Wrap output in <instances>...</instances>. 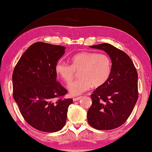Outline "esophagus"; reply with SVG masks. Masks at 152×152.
Masks as SVG:
<instances>
[{
	"instance_id": "1",
	"label": "esophagus",
	"mask_w": 152,
	"mask_h": 152,
	"mask_svg": "<svg viewBox=\"0 0 152 152\" xmlns=\"http://www.w3.org/2000/svg\"><path fill=\"white\" fill-rule=\"evenodd\" d=\"M81 98H82V96H78V97H74V98H73V101H78V100H80Z\"/></svg>"
}]
</instances>
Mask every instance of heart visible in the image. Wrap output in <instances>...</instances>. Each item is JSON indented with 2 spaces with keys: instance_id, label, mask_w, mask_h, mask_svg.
Returning a JSON list of instances; mask_svg holds the SVG:
<instances>
[{
  "instance_id": "heart-1",
  "label": "heart",
  "mask_w": 152,
  "mask_h": 152,
  "mask_svg": "<svg viewBox=\"0 0 152 152\" xmlns=\"http://www.w3.org/2000/svg\"><path fill=\"white\" fill-rule=\"evenodd\" d=\"M111 59L104 53L82 52L71 58V65L58 61L55 70L64 82L70 83L79 72L80 78L71 83L68 89L72 95H79L90 89L92 85L99 87L108 80L111 73Z\"/></svg>"
}]
</instances>
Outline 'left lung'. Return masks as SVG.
<instances>
[{"instance_id": "left-lung-1", "label": "left lung", "mask_w": 152, "mask_h": 152, "mask_svg": "<svg viewBox=\"0 0 152 152\" xmlns=\"http://www.w3.org/2000/svg\"><path fill=\"white\" fill-rule=\"evenodd\" d=\"M90 48L104 51L112 64L107 82L91 95L92 104L88 112V121L96 129H114L127 121L137 101V71L128 55L111 44Z\"/></svg>"}]
</instances>
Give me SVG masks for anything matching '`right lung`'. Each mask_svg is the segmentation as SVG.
Here are the masks:
<instances>
[{"mask_svg":"<svg viewBox=\"0 0 152 152\" xmlns=\"http://www.w3.org/2000/svg\"><path fill=\"white\" fill-rule=\"evenodd\" d=\"M65 47L34 43L25 51L12 74L13 96L23 117L36 129L53 133L65 125L72 99L57 81L55 70Z\"/></svg>","mask_w":152,"mask_h":152,"instance_id":"1","label":"right lung"}]
</instances>
